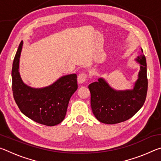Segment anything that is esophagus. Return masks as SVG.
<instances>
[{
    "instance_id": "obj_1",
    "label": "esophagus",
    "mask_w": 161,
    "mask_h": 161,
    "mask_svg": "<svg viewBox=\"0 0 161 161\" xmlns=\"http://www.w3.org/2000/svg\"><path fill=\"white\" fill-rule=\"evenodd\" d=\"M87 78V75L86 74L85 72H81L80 75H78L77 77V81L79 84H82L84 83V81H86Z\"/></svg>"
}]
</instances>
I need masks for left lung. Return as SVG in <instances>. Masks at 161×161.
Instances as JSON below:
<instances>
[{"mask_svg": "<svg viewBox=\"0 0 161 161\" xmlns=\"http://www.w3.org/2000/svg\"><path fill=\"white\" fill-rule=\"evenodd\" d=\"M136 61L140 64V71L133 89L115 90L103 78L89 85L92 112L98 121L107 124L121 123L131 118L143 107L148 90L146 59L143 50Z\"/></svg>", "mask_w": 161, "mask_h": 161, "instance_id": "left-lung-1", "label": "left lung"}]
</instances>
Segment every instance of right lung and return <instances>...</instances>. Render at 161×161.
Wrapping results in <instances>:
<instances>
[{"mask_svg":"<svg viewBox=\"0 0 161 161\" xmlns=\"http://www.w3.org/2000/svg\"><path fill=\"white\" fill-rule=\"evenodd\" d=\"M19 45L12 67V90L18 108L24 115L38 124L48 126L63 121L69 99L78 88L76 74L63 76L53 84L35 89L23 82L19 72L23 47Z\"/></svg>","mask_w":161,"mask_h":161,"instance_id":"add662e5","label":"right lung"}]
</instances>
